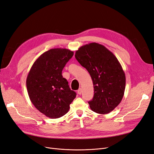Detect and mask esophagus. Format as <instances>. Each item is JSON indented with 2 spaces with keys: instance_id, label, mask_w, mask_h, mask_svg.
Here are the masks:
<instances>
[{
  "instance_id": "esophagus-1",
  "label": "esophagus",
  "mask_w": 154,
  "mask_h": 154,
  "mask_svg": "<svg viewBox=\"0 0 154 154\" xmlns=\"http://www.w3.org/2000/svg\"><path fill=\"white\" fill-rule=\"evenodd\" d=\"M77 93L78 94H81L82 93V88H79L78 91H77Z\"/></svg>"
}]
</instances>
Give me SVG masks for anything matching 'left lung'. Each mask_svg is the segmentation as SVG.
Wrapping results in <instances>:
<instances>
[{
    "mask_svg": "<svg viewBox=\"0 0 154 154\" xmlns=\"http://www.w3.org/2000/svg\"><path fill=\"white\" fill-rule=\"evenodd\" d=\"M75 57L89 72L94 86L90 108L100 114H107L119 105L125 89L126 78L116 56L104 46L92 42L80 47Z\"/></svg>",
    "mask_w": 154,
    "mask_h": 154,
    "instance_id": "left-lung-1",
    "label": "left lung"
}]
</instances>
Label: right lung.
Masks as SVG:
<instances>
[{
    "instance_id": "obj_1",
    "label": "right lung",
    "mask_w": 154,
    "mask_h": 154,
    "mask_svg": "<svg viewBox=\"0 0 154 154\" xmlns=\"http://www.w3.org/2000/svg\"><path fill=\"white\" fill-rule=\"evenodd\" d=\"M67 49H51L42 54L29 71L26 79L29 98L38 110L50 119L60 118L69 109L76 93L62 76L66 64L73 56Z\"/></svg>"
}]
</instances>
